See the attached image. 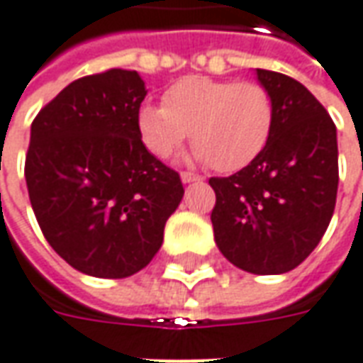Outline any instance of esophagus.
Returning a JSON list of instances; mask_svg holds the SVG:
<instances>
[{
    "label": "esophagus",
    "instance_id": "esophagus-1",
    "mask_svg": "<svg viewBox=\"0 0 363 363\" xmlns=\"http://www.w3.org/2000/svg\"><path fill=\"white\" fill-rule=\"evenodd\" d=\"M201 177L197 176V174H191V172H182V182L184 184H191V182H199Z\"/></svg>",
    "mask_w": 363,
    "mask_h": 363
}]
</instances>
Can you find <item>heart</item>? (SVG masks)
I'll use <instances>...</instances> for the list:
<instances>
[{"mask_svg": "<svg viewBox=\"0 0 363 363\" xmlns=\"http://www.w3.org/2000/svg\"><path fill=\"white\" fill-rule=\"evenodd\" d=\"M277 122L271 91L261 82L186 77L172 84L162 104L138 110L144 146L156 157L176 154L191 132L194 157L217 172H239L269 146Z\"/></svg>", "mask_w": 363, "mask_h": 363, "instance_id": "1", "label": "heart"}]
</instances>
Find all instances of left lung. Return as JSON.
Masks as SVG:
<instances>
[{"label":"left lung","instance_id":"1","mask_svg":"<svg viewBox=\"0 0 363 363\" xmlns=\"http://www.w3.org/2000/svg\"><path fill=\"white\" fill-rule=\"evenodd\" d=\"M277 106L261 156L229 177H211L215 243L235 267L282 274L298 267L328 229L338 194L336 126L304 84L257 69Z\"/></svg>","mask_w":363,"mask_h":363}]
</instances>
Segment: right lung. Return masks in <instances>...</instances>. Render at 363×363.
Instances as JSON below:
<instances>
[{"instance_id":"obj_1","label":"right lung","mask_w":363,"mask_h":363,"mask_svg":"<svg viewBox=\"0 0 363 363\" xmlns=\"http://www.w3.org/2000/svg\"><path fill=\"white\" fill-rule=\"evenodd\" d=\"M146 92L136 71L89 74L31 124L25 182L37 223L59 257L91 277L142 271L184 197L179 174L140 138Z\"/></svg>"}]
</instances>
